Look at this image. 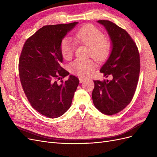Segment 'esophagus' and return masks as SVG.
Returning a JSON list of instances; mask_svg holds the SVG:
<instances>
[{"mask_svg":"<svg viewBox=\"0 0 157 157\" xmlns=\"http://www.w3.org/2000/svg\"><path fill=\"white\" fill-rule=\"evenodd\" d=\"M78 79H79V81H80V83L83 82L84 81V80H85V78H84V77H78Z\"/></svg>","mask_w":157,"mask_h":157,"instance_id":"34e87169","label":"esophagus"}]
</instances>
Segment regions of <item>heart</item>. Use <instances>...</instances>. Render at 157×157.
Segmentation results:
<instances>
[{
  "label": "heart",
  "mask_w": 157,
  "mask_h": 157,
  "mask_svg": "<svg viewBox=\"0 0 157 157\" xmlns=\"http://www.w3.org/2000/svg\"><path fill=\"white\" fill-rule=\"evenodd\" d=\"M104 34L92 25L82 27L74 36V39L80 43L90 47V55L98 61H105L111 53V43L104 38ZM75 50L73 41L66 37L61 40L60 52L65 59L72 57ZM95 63L92 59H77L69 64V68L72 73L84 76L92 73L95 68Z\"/></svg>",
  "instance_id": "obj_1"
}]
</instances>
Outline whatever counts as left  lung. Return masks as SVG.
<instances>
[{"label": "left lung", "mask_w": 157, "mask_h": 157, "mask_svg": "<svg viewBox=\"0 0 157 157\" xmlns=\"http://www.w3.org/2000/svg\"><path fill=\"white\" fill-rule=\"evenodd\" d=\"M110 36L112 50L100 72L112 80H94L92 99L102 113L113 115L124 109L134 97L140 71V54L135 42L121 27L108 20H99Z\"/></svg>", "instance_id": "1"}]
</instances>
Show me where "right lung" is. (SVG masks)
Instances as JSON below:
<instances>
[{"mask_svg": "<svg viewBox=\"0 0 157 157\" xmlns=\"http://www.w3.org/2000/svg\"><path fill=\"white\" fill-rule=\"evenodd\" d=\"M78 22L46 25L30 36L23 45L19 60V75L31 105L46 117L63 115L70 108L79 84L75 76L61 67L60 44ZM61 79L60 83L57 81Z\"/></svg>", "mask_w": 157, "mask_h": 157, "instance_id": "right-lung-1", "label": "right lung"}]
</instances>
